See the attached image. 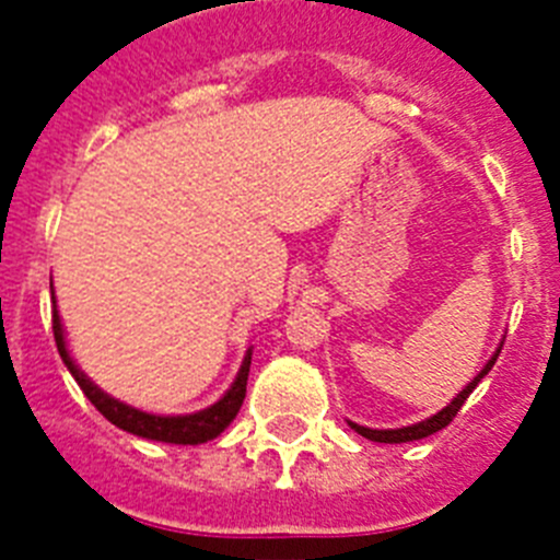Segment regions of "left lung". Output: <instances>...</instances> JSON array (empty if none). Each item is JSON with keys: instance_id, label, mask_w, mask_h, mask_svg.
<instances>
[{"instance_id": "8db88e82", "label": "left lung", "mask_w": 560, "mask_h": 560, "mask_svg": "<svg viewBox=\"0 0 560 560\" xmlns=\"http://www.w3.org/2000/svg\"><path fill=\"white\" fill-rule=\"evenodd\" d=\"M499 350H502V348H499ZM499 350L491 355V359H488V364H485V368L479 370L477 375H474V381H468V384H465L463 393H459L457 398H454L446 409H440L438 415H432V418L420 420V423H412V427H404V429H368V427H359V423H353V420H348L350 429H355V432H359L361 438L375 440V443H409V440L429 438V434L440 432V429H446L448 423H452V420L457 418V412H459V407H463V404H465V398H468V395H471L474 389H477V384L485 378V375L491 373V368H493V364H497Z\"/></svg>"}]
</instances>
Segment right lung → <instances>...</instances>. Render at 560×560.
I'll return each instance as SVG.
<instances>
[{
	"label": "right lung",
	"instance_id": "1",
	"mask_svg": "<svg viewBox=\"0 0 560 560\" xmlns=\"http://www.w3.org/2000/svg\"><path fill=\"white\" fill-rule=\"evenodd\" d=\"M49 289H52V283H49ZM52 334H56L58 353H61L63 364H67V370L72 373V378L78 381V387L83 389V395L95 404V409L103 415V418L112 420L114 427L122 429V432L137 434V438L160 440V443H176V446H199V443L219 438V434L230 427L232 420H235L237 409H241V404H244L246 398V378H249L252 350H246L244 364H241V370H237L232 387L226 389L224 398L215 400L212 407L192 415H151V412H142V409L128 407V404H122V400L112 398V395L103 393L97 384H92V381L81 373V368L72 361V355H69L67 350V336H63V325H61V316H58V308H52Z\"/></svg>",
	"mask_w": 560,
	"mask_h": 560
}]
</instances>
